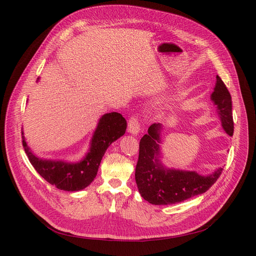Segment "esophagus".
<instances>
[{
	"label": "esophagus",
	"mask_w": 256,
	"mask_h": 256,
	"mask_svg": "<svg viewBox=\"0 0 256 256\" xmlns=\"http://www.w3.org/2000/svg\"><path fill=\"white\" fill-rule=\"evenodd\" d=\"M128 132L132 134V135H137L140 130V124H139V121L138 118L136 116H132L128 120Z\"/></svg>",
	"instance_id": "1"
}]
</instances>
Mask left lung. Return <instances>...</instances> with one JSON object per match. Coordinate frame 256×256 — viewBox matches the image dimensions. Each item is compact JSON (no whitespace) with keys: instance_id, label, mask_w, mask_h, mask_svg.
<instances>
[{"instance_id":"1","label":"left lung","mask_w":256,"mask_h":256,"mask_svg":"<svg viewBox=\"0 0 256 256\" xmlns=\"http://www.w3.org/2000/svg\"><path fill=\"white\" fill-rule=\"evenodd\" d=\"M210 96L216 104L224 130L234 135V119L230 93L219 76ZM162 124H154L148 134L140 140L139 158L136 165L135 178L141 196L156 206L182 202L184 200L206 192L220 178L223 168L210 176H200L195 171L169 169L160 160V143Z\"/></svg>"}]
</instances>
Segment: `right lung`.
Masks as SVG:
<instances>
[{
	"instance_id": "add662e5",
	"label": "right lung",
	"mask_w": 256,
	"mask_h": 256,
	"mask_svg": "<svg viewBox=\"0 0 256 256\" xmlns=\"http://www.w3.org/2000/svg\"><path fill=\"white\" fill-rule=\"evenodd\" d=\"M126 130V120L121 114L111 112L102 115L93 134L89 152L78 163L37 158L26 145L24 136L22 146L32 166L48 182L59 190L76 192L85 189L96 178L106 148L118 138L124 136Z\"/></svg>"
}]
</instances>
